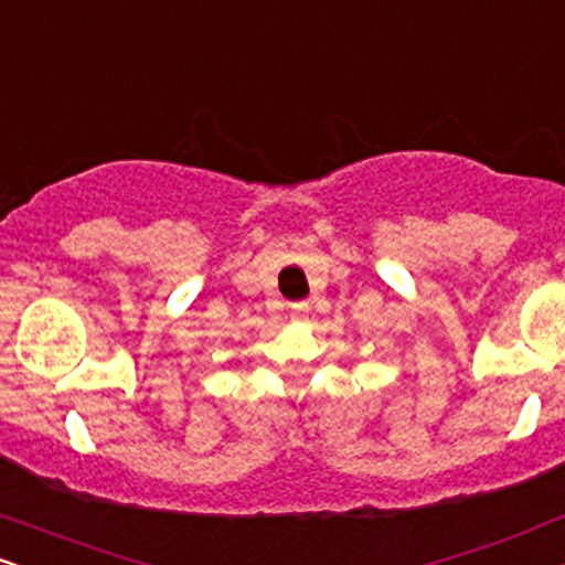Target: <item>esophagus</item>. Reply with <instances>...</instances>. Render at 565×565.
I'll return each mask as SVG.
<instances>
[{"instance_id":"obj_1","label":"esophagus","mask_w":565,"mask_h":565,"mask_svg":"<svg viewBox=\"0 0 565 565\" xmlns=\"http://www.w3.org/2000/svg\"><path fill=\"white\" fill-rule=\"evenodd\" d=\"M310 305L308 302H295L291 305V321H308Z\"/></svg>"}]
</instances>
